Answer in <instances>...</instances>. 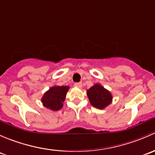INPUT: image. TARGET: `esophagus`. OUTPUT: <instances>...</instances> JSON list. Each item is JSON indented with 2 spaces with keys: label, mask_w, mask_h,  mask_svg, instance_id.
<instances>
[{
  "label": "esophagus",
  "mask_w": 155,
  "mask_h": 155,
  "mask_svg": "<svg viewBox=\"0 0 155 155\" xmlns=\"http://www.w3.org/2000/svg\"><path fill=\"white\" fill-rule=\"evenodd\" d=\"M74 86H75V87H80V88H81V87H82V83H81V82L75 83V84H74Z\"/></svg>",
  "instance_id": "1"
}]
</instances>
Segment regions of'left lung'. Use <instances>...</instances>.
I'll use <instances>...</instances> for the list:
<instances>
[{"mask_svg": "<svg viewBox=\"0 0 155 155\" xmlns=\"http://www.w3.org/2000/svg\"><path fill=\"white\" fill-rule=\"evenodd\" d=\"M90 102L93 107L102 109L111 102L112 96L109 91L105 90L100 84H95L87 90Z\"/></svg>", "mask_w": 155, "mask_h": 155, "instance_id": "1", "label": "left lung"}]
</instances>
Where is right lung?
I'll use <instances>...</instances> for the list:
<instances>
[{
    "mask_svg": "<svg viewBox=\"0 0 155 155\" xmlns=\"http://www.w3.org/2000/svg\"><path fill=\"white\" fill-rule=\"evenodd\" d=\"M69 87L68 86H56L50 88V90L46 92L42 98L43 105L47 108L58 111L61 109L65 101V96L68 91Z\"/></svg>",
    "mask_w": 155,
    "mask_h": 155,
    "instance_id": "add662e5",
    "label": "right lung"
}]
</instances>
